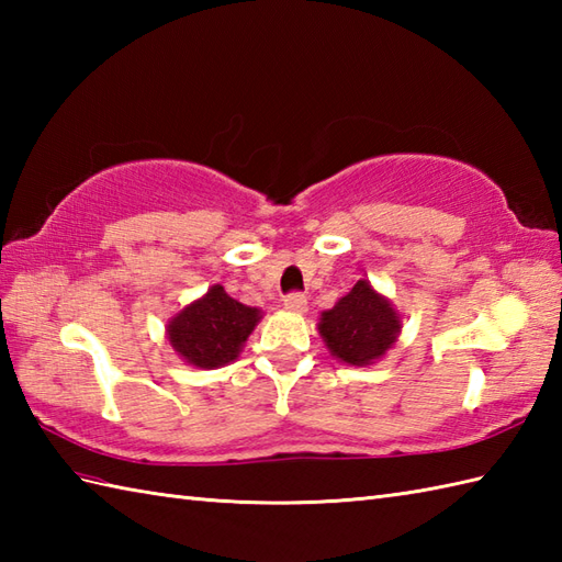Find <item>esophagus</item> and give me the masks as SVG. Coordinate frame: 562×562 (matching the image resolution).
<instances>
[{"label":"esophagus","mask_w":562,"mask_h":562,"mask_svg":"<svg viewBox=\"0 0 562 562\" xmlns=\"http://www.w3.org/2000/svg\"><path fill=\"white\" fill-rule=\"evenodd\" d=\"M282 304H284V308H288V312H294V314L306 312V296L302 292H290L282 300Z\"/></svg>","instance_id":"34e87169"}]
</instances>
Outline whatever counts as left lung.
<instances>
[{"label":"left lung","instance_id":"left-lung-1","mask_svg":"<svg viewBox=\"0 0 562 562\" xmlns=\"http://www.w3.org/2000/svg\"><path fill=\"white\" fill-rule=\"evenodd\" d=\"M398 330V314L367 280L357 282L336 306L321 314L318 324L328 350L355 367L372 364L384 357L396 342Z\"/></svg>","mask_w":562,"mask_h":562}]
</instances>
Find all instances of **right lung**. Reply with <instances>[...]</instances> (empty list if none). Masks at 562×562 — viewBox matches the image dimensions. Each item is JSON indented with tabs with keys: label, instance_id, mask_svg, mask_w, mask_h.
Instances as JSON below:
<instances>
[{
	"label": "right lung",
	"instance_id": "add662e5",
	"mask_svg": "<svg viewBox=\"0 0 562 562\" xmlns=\"http://www.w3.org/2000/svg\"><path fill=\"white\" fill-rule=\"evenodd\" d=\"M258 318V308L232 300L222 284H214L202 300L169 321V342L188 364L202 369L224 367L241 352Z\"/></svg>",
	"mask_w": 562,
	"mask_h": 562
}]
</instances>
